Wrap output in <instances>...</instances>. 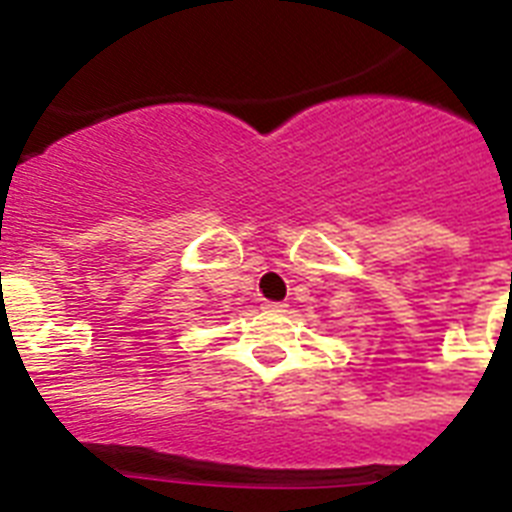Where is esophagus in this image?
I'll return each instance as SVG.
<instances>
[{"label": "esophagus", "instance_id": "esophagus-1", "mask_svg": "<svg viewBox=\"0 0 512 512\" xmlns=\"http://www.w3.org/2000/svg\"><path fill=\"white\" fill-rule=\"evenodd\" d=\"M263 308H265V311L281 313V311H284V308H287V305H284V303H263Z\"/></svg>", "mask_w": 512, "mask_h": 512}]
</instances>
